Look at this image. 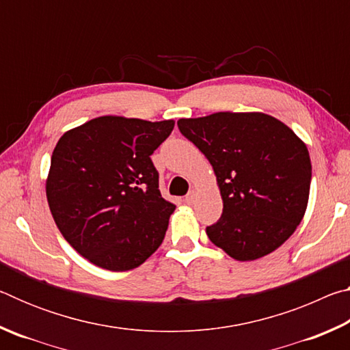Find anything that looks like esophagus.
<instances>
[{
	"label": "esophagus",
	"mask_w": 350,
	"mask_h": 350,
	"mask_svg": "<svg viewBox=\"0 0 350 350\" xmlns=\"http://www.w3.org/2000/svg\"><path fill=\"white\" fill-rule=\"evenodd\" d=\"M194 199H196V191H194V189H189L188 194L185 196V202L191 205L194 202Z\"/></svg>",
	"instance_id": "esophagus-1"
}]
</instances>
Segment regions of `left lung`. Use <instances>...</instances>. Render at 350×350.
<instances>
[{
  "label": "left lung",
  "instance_id": "1",
  "mask_svg": "<svg viewBox=\"0 0 350 350\" xmlns=\"http://www.w3.org/2000/svg\"><path fill=\"white\" fill-rule=\"evenodd\" d=\"M183 137L208 159L224 200L206 227L213 244L238 260L281 247L303 221L312 163L287 125L262 112H216L177 122Z\"/></svg>",
  "mask_w": 350,
  "mask_h": 350
}]
</instances>
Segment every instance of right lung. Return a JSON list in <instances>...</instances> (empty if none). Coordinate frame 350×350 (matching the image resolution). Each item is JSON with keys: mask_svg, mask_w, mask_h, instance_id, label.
<instances>
[{"mask_svg": "<svg viewBox=\"0 0 350 350\" xmlns=\"http://www.w3.org/2000/svg\"><path fill=\"white\" fill-rule=\"evenodd\" d=\"M173 120L105 116L64 133L46 196L63 238L98 267L125 271L157 250L176 205L159 189L151 154Z\"/></svg>", "mask_w": 350, "mask_h": 350, "instance_id": "right-lung-1", "label": "right lung"}]
</instances>
